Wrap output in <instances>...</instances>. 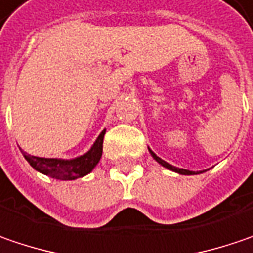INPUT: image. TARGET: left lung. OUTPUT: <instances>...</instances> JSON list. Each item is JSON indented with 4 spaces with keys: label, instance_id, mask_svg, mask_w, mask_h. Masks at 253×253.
Returning <instances> with one entry per match:
<instances>
[{
    "label": "left lung",
    "instance_id": "8db88e82",
    "mask_svg": "<svg viewBox=\"0 0 253 253\" xmlns=\"http://www.w3.org/2000/svg\"><path fill=\"white\" fill-rule=\"evenodd\" d=\"M149 152H151V155L154 157V159L157 161V162H159L162 167H165V168H168V169L173 170V172H178V173H181V175H196V173H201V172H194V170H188V169H182V168H176V167H172L170 164H168V162H165L164 159H161L159 157H157L151 149H149Z\"/></svg>",
    "mask_w": 253,
    "mask_h": 253
}]
</instances>
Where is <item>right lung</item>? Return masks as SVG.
Returning a JSON list of instances; mask_svg holds the SVG:
<instances>
[{
    "mask_svg": "<svg viewBox=\"0 0 253 253\" xmlns=\"http://www.w3.org/2000/svg\"><path fill=\"white\" fill-rule=\"evenodd\" d=\"M105 129L99 133L92 148L83 155L75 159H57V158H40L32 157L22 151L25 159L30 162L34 169L48 175L51 178L61 179V181H72L77 178L85 176L96 167L99 159L102 157V144H104Z\"/></svg>",
    "mask_w": 253,
    "mask_h": 253,
    "instance_id": "right-lung-1",
    "label": "right lung"
}]
</instances>
